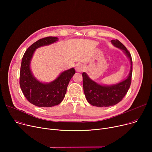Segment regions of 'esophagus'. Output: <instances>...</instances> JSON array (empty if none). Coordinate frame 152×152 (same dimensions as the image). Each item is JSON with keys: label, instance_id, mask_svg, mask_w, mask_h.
Here are the masks:
<instances>
[{"label": "esophagus", "instance_id": "1", "mask_svg": "<svg viewBox=\"0 0 152 152\" xmlns=\"http://www.w3.org/2000/svg\"><path fill=\"white\" fill-rule=\"evenodd\" d=\"M76 71L77 72H81L82 71H83L84 69V66L81 65H77L76 67Z\"/></svg>", "mask_w": 152, "mask_h": 152}]
</instances>
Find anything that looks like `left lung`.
Masks as SVG:
<instances>
[{
  "label": "left lung",
  "instance_id": "1",
  "mask_svg": "<svg viewBox=\"0 0 152 152\" xmlns=\"http://www.w3.org/2000/svg\"><path fill=\"white\" fill-rule=\"evenodd\" d=\"M111 42L114 46L122 50L129 58L131 63L129 74L123 81L107 86L101 85L94 81L84 72L83 73L84 92L87 102L93 106L107 107L117 104L125 96L131 86L132 73V60L131 53L118 40H111Z\"/></svg>",
  "mask_w": 152,
  "mask_h": 152
}]
</instances>
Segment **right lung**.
I'll list each match as a JSON object with an SVG mask.
<instances>
[{"mask_svg":"<svg viewBox=\"0 0 152 152\" xmlns=\"http://www.w3.org/2000/svg\"><path fill=\"white\" fill-rule=\"evenodd\" d=\"M58 40V37L52 36L38 40L28 48L22 58L20 73L21 89L26 99L37 107H51L60 104L65 96L70 79L76 73L72 68L62 72L49 83L40 82L32 73L30 64L36 49L52 44Z\"/></svg>","mask_w":152,"mask_h":152,"instance_id":"add662e5","label":"right lung"}]
</instances>
